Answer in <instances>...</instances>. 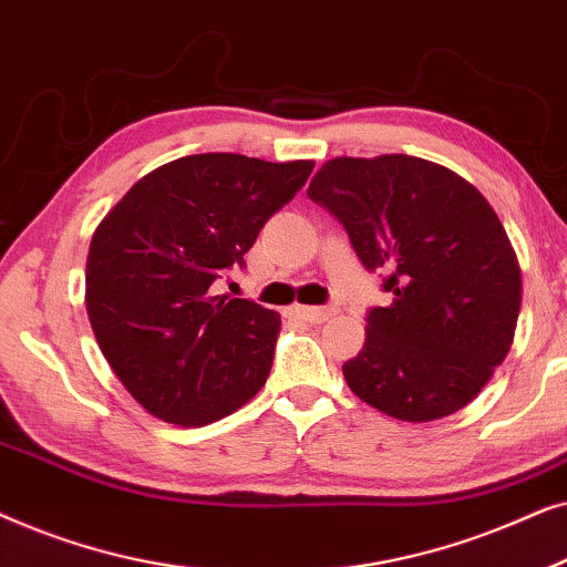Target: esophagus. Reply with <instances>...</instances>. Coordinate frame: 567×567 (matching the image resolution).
<instances>
[{
  "label": "esophagus",
  "instance_id": "1",
  "mask_svg": "<svg viewBox=\"0 0 567 567\" xmlns=\"http://www.w3.org/2000/svg\"><path fill=\"white\" fill-rule=\"evenodd\" d=\"M293 312H297L301 320H307L312 324H322V322H328L332 315H336V309L332 307H293Z\"/></svg>",
  "mask_w": 567,
  "mask_h": 567
}]
</instances>
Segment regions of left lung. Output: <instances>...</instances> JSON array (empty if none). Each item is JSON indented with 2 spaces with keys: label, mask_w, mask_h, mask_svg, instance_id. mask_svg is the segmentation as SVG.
Returning a JSON list of instances; mask_svg holds the SVG:
<instances>
[{
  "label": "left lung",
  "mask_w": 567,
  "mask_h": 567,
  "mask_svg": "<svg viewBox=\"0 0 567 567\" xmlns=\"http://www.w3.org/2000/svg\"><path fill=\"white\" fill-rule=\"evenodd\" d=\"M307 196L343 224L392 297L371 309L363 348L343 363L355 398L405 423L475 400L522 309V268L483 193L436 162L382 154L328 159Z\"/></svg>",
  "instance_id": "8db88e82"
}]
</instances>
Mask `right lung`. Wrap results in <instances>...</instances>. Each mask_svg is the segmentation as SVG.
<instances>
[{
  "label": "right lung",
  "mask_w": 567,
  "mask_h": 567,
  "mask_svg": "<svg viewBox=\"0 0 567 567\" xmlns=\"http://www.w3.org/2000/svg\"><path fill=\"white\" fill-rule=\"evenodd\" d=\"M312 159L190 154L144 175L97 224L84 305L115 377L165 423L208 425L270 374L281 315L212 284L289 204Z\"/></svg>",
  "instance_id": "right-lung-1"
}]
</instances>
